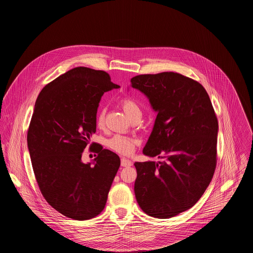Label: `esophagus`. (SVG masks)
Returning a JSON list of instances; mask_svg holds the SVG:
<instances>
[{
    "instance_id": "obj_1",
    "label": "esophagus",
    "mask_w": 253,
    "mask_h": 253,
    "mask_svg": "<svg viewBox=\"0 0 253 253\" xmlns=\"http://www.w3.org/2000/svg\"><path fill=\"white\" fill-rule=\"evenodd\" d=\"M121 165H122V167L126 168V167H131V166H132V163H131V161L128 160V159L122 158V160H121Z\"/></svg>"
}]
</instances>
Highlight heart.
<instances>
[{
	"instance_id": "heart-1",
	"label": "heart",
	"mask_w": 253,
	"mask_h": 253,
	"mask_svg": "<svg viewBox=\"0 0 253 253\" xmlns=\"http://www.w3.org/2000/svg\"><path fill=\"white\" fill-rule=\"evenodd\" d=\"M122 108L126 114V116L130 119H136V118H141L142 116V111L139 106V104L133 99V98H124L121 101ZM105 115H106V110L105 108H101L96 116V125L98 127H103L105 124ZM136 144V140L134 138H130L127 136L120 135L117 134L110 138L108 140L109 148L112 150L123 154V155H129L133 152L134 146Z\"/></svg>"
}]
</instances>
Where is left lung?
I'll return each mask as SVG.
<instances>
[{
	"label": "left lung",
	"mask_w": 253,
	"mask_h": 253,
	"mask_svg": "<svg viewBox=\"0 0 253 253\" xmlns=\"http://www.w3.org/2000/svg\"><path fill=\"white\" fill-rule=\"evenodd\" d=\"M130 83L157 113L143 154L164 159L134 163L136 201L150 216H176L196 205L212 179L216 115L205 87L178 73L138 75Z\"/></svg>",
	"instance_id": "left-lung-1"
}]
</instances>
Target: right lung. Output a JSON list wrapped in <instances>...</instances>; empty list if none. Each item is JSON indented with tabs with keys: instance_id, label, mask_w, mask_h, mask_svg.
<instances>
[{
	"instance_id": "right-lung-1",
	"label": "right lung",
	"mask_w": 253,
	"mask_h": 253,
	"mask_svg": "<svg viewBox=\"0 0 253 253\" xmlns=\"http://www.w3.org/2000/svg\"><path fill=\"white\" fill-rule=\"evenodd\" d=\"M119 87L104 71L76 67L37 98L27 133L32 167L43 198L65 216L87 220L105 208L120 158L100 145L90 163H83L82 154L96 131L102 95Z\"/></svg>"
}]
</instances>
